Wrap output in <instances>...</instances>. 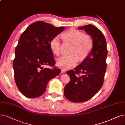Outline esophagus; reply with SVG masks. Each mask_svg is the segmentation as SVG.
Listing matches in <instances>:
<instances>
[{
  "label": "esophagus",
  "instance_id": "1",
  "mask_svg": "<svg viewBox=\"0 0 125 125\" xmlns=\"http://www.w3.org/2000/svg\"><path fill=\"white\" fill-rule=\"evenodd\" d=\"M65 72H66V71L64 70V69H61V73H65Z\"/></svg>",
  "mask_w": 125,
  "mask_h": 125
}]
</instances>
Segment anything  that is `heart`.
<instances>
[{"mask_svg":"<svg viewBox=\"0 0 125 125\" xmlns=\"http://www.w3.org/2000/svg\"><path fill=\"white\" fill-rule=\"evenodd\" d=\"M64 41L72 44L68 55H64L57 59V65L65 69H70L79 61L85 59L91 53L93 47V41L91 35L84 34L76 29L71 28L62 35ZM52 52L58 55L61 52V42L58 36L54 37L50 42Z\"/></svg>","mask_w":125,"mask_h":125,"instance_id":"heart-1","label":"heart"}]
</instances>
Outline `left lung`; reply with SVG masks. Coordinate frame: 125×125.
I'll list each match as a JSON object with an SVG mask.
<instances>
[{
	"label": "left lung",
	"instance_id": "8db88e82",
	"mask_svg": "<svg viewBox=\"0 0 125 125\" xmlns=\"http://www.w3.org/2000/svg\"><path fill=\"white\" fill-rule=\"evenodd\" d=\"M78 29L84 30L91 36L93 47L89 55L74 70L67 71L70 80L64 87V95L74 103L89 100L101 89L106 71L108 54L106 39L100 30L92 24Z\"/></svg>",
	"mask_w": 125,
	"mask_h": 125
}]
</instances>
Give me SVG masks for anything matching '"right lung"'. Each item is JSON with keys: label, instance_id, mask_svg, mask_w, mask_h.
Wrapping results in <instances>:
<instances>
[{"label": "right lung", "instance_id": "add662e5", "mask_svg": "<svg viewBox=\"0 0 125 125\" xmlns=\"http://www.w3.org/2000/svg\"><path fill=\"white\" fill-rule=\"evenodd\" d=\"M64 29L38 21L29 26L21 35L15 48L13 68L16 86L24 96L31 98L41 96L48 82L61 73V69L54 66L50 42ZM44 65L53 68H43Z\"/></svg>", "mask_w": 125, "mask_h": 125}]
</instances>
